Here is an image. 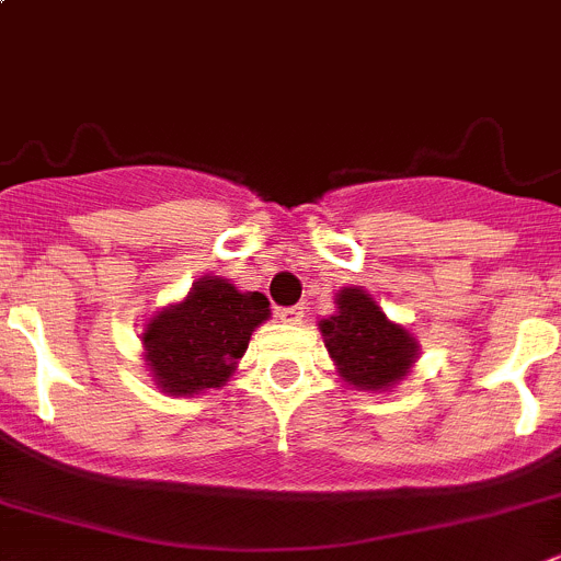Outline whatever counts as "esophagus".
<instances>
[{
	"instance_id": "1",
	"label": "esophagus",
	"mask_w": 561,
	"mask_h": 561,
	"mask_svg": "<svg viewBox=\"0 0 561 561\" xmlns=\"http://www.w3.org/2000/svg\"><path fill=\"white\" fill-rule=\"evenodd\" d=\"M282 323H301L305 321V307H285V310L276 312Z\"/></svg>"
}]
</instances>
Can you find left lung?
Here are the masks:
<instances>
[{"label":"left lung","instance_id":"8db88e82","mask_svg":"<svg viewBox=\"0 0 561 561\" xmlns=\"http://www.w3.org/2000/svg\"><path fill=\"white\" fill-rule=\"evenodd\" d=\"M334 307V316L321 318L318 329L345 385L385 392L410 376L421 357V343L410 329L390 321L368 290L340 287Z\"/></svg>","mask_w":561,"mask_h":561}]
</instances>
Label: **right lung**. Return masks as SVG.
Masks as SVG:
<instances>
[{
  "mask_svg": "<svg viewBox=\"0 0 561 561\" xmlns=\"http://www.w3.org/2000/svg\"><path fill=\"white\" fill-rule=\"evenodd\" d=\"M271 318L263 293L238 290L224 276H202L185 298L144 323V363L169 396L224 387L249 348L251 332Z\"/></svg>",
  "mask_w": 561,
  "mask_h": 561,
  "instance_id": "right-lung-1",
  "label": "right lung"
}]
</instances>
